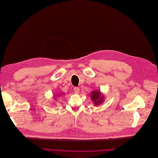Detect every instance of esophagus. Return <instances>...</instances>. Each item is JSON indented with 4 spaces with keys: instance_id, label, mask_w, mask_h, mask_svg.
<instances>
[{
    "instance_id": "34e87169",
    "label": "esophagus",
    "mask_w": 158,
    "mask_h": 158,
    "mask_svg": "<svg viewBox=\"0 0 158 158\" xmlns=\"http://www.w3.org/2000/svg\"><path fill=\"white\" fill-rule=\"evenodd\" d=\"M74 93L76 94H78L79 93V88L77 87H74Z\"/></svg>"
}]
</instances>
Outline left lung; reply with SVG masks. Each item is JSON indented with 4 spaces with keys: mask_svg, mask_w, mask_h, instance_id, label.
Masks as SVG:
<instances>
[{
    "mask_svg": "<svg viewBox=\"0 0 158 158\" xmlns=\"http://www.w3.org/2000/svg\"><path fill=\"white\" fill-rule=\"evenodd\" d=\"M91 95V99L93 102H94V104L96 105L103 102V96H101V93H99V91H93Z\"/></svg>",
    "mask_w": 158,
    "mask_h": 158,
    "instance_id": "obj_1",
    "label": "left lung"
}]
</instances>
